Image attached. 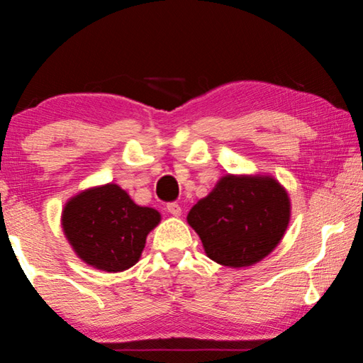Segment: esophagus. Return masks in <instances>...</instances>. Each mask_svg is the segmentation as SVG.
Wrapping results in <instances>:
<instances>
[{
  "instance_id": "1",
  "label": "esophagus",
  "mask_w": 363,
  "mask_h": 363,
  "mask_svg": "<svg viewBox=\"0 0 363 363\" xmlns=\"http://www.w3.org/2000/svg\"><path fill=\"white\" fill-rule=\"evenodd\" d=\"M167 210H168V213H170V215H173V216H180V215H182V206L178 205V203H168Z\"/></svg>"
}]
</instances>
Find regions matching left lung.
Masks as SVG:
<instances>
[{
	"label": "left lung",
	"instance_id": "1",
	"mask_svg": "<svg viewBox=\"0 0 363 363\" xmlns=\"http://www.w3.org/2000/svg\"><path fill=\"white\" fill-rule=\"evenodd\" d=\"M206 256L228 267L256 264L274 251L291 220V201L267 175H226L186 216Z\"/></svg>",
	"mask_w": 363,
	"mask_h": 363
}]
</instances>
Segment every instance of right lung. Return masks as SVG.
<instances>
[{
	"instance_id": "right-lung-1",
	"label": "right lung",
	"mask_w": 363,
	"mask_h": 363,
	"mask_svg": "<svg viewBox=\"0 0 363 363\" xmlns=\"http://www.w3.org/2000/svg\"><path fill=\"white\" fill-rule=\"evenodd\" d=\"M160 220L157 210L138 206L125 190L107 183L72 196L61 221L69 245L86 264L121 272L140 259L147 235Z\"/></svg>"
}]
</instances>
